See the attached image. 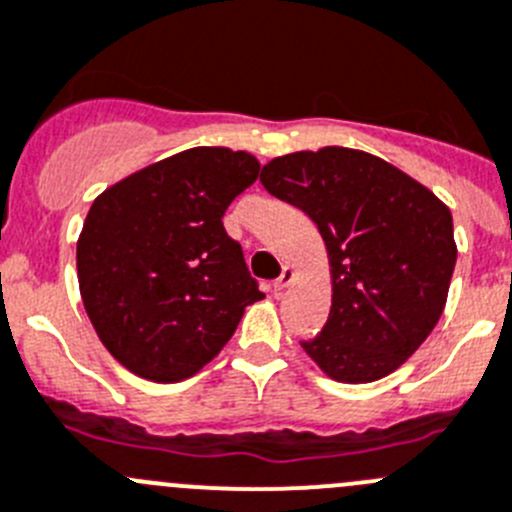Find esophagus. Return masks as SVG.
Listing matches in <instances>:
<instances>
[{"label":"esophagus","instance_id":"1","mask_svg":"<svg viewBox=\"0 0 512 512\" xmlns=\"http://www.w3.org/2000/svg\"><path fill=\"white\" fill-rule=\"evenodd\" d=\"M291 281H294V269H291V266H284V271H281V276L274 281V289H276V291H284L286 286L291 284Z\"/></svg>","mask_w":512,"mask_h":512}]
</instances>
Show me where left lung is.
<instances>
[{
	"label": "left lung",
	"mask_w": 512,
	"mask_h": 512,
	"mask_svg": "<svg viewBox=\"0 0 512 512\" xmlns=\"http://www.w3.org/2000/svg\"><path fill=\"white\" fill-rule=\"evenodd\" d=\"M261 183L324 238L332 309L304 352L347 384L402 367L447 304L457 261L450 208L387 160L339 145L269 160Z\"/></svg>",
	"instance_id": "1"
}]
</instances>
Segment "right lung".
Masks as SVG:
<instances>
[{"label": "right lung", "mask_w": 512, "mask_h": 512, "mask_svg": "<svg viewBox=\"0 0 512 512\" xmlns=\"http://www.w3.org/2000/svg\"><path fill=\"white\" fill-rule=\"evenodd\" d=\"M246 150H183L92 201L77 238V281L92 329L138 377L180 382L218 357L264 294L223 213L259 178Z\"/></svg>", "instance_id": "obj_1"}]
</instances>
